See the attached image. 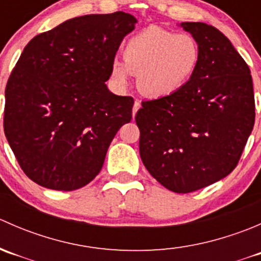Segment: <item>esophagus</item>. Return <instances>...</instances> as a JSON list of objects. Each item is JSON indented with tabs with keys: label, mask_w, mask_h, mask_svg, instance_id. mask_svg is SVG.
<instances>
[{
	"label": "esophagus",
	"mask_w": 261,
	"mask_h": 261,
	"mask_svg": "<svg viewBox=\"0 0 261 261\" xmlns=\"http://www.w3.org/2000/svg\"><path fill=\"white\" fill-rule=\"evenodd\" d=\"M140 102L138 101V99H135V103H134V109H133V117H135V115H136V112H138V110L140 109Z\"/></svg>",
	"instance_id": "obj_1"
}]
</instances>
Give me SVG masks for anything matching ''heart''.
<instances>
[{"mask_svg":"<svg viewBox=\"0 0 261 261\" xmlns=\"http://www.w3.org/2000/svg\"><path fill=\"white\" fill-rule=\"evenodd\" d=\"M199 63L198 44L189 34L149 28L123 48V62L115 59L111 77L120 87L138 75V87L147 97L170 96L192 78Z\"/></svg>","mask_w":261,"mask_h":261,"instance_id":"1","label":"heart"}]
</instances>
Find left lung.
<instances>
[{"instance_id": "1", "label": "left lung", "mask_w": 261, "mask_h": 261, "mask_svg": "<svg viewBox=\"0 0 261 261\" xmlns=\"http://www.w3.org/2000/svg\"><path fill=\"white\" fill-rule=\"evenodd\" d=\"M179 26L198 44V67L178 92L141 102L135 121L150 174L169 191L189 193L235 169L254 127L255 99L249 67L220 30Z\"/></svg>"}]
</instances>
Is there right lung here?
Returning a JSON list of instances; mask_svg holds the SVG:
<instances>
[{
  "label": "right lung",
  "mask_w": 261,
  "mask_h": 261,
  "mask_svg": "<svg viewBox=\"0 0 261 261\" xmlns=\"http://www.w3.org/2000/svg\"><path fill=\"white\" fill-rule=\"evenodd\" d=\"M136 18L117 11L67 20L29 41L5 91L4 130L21 169L39 186L74 191L102 169L134 98L105 82Z\"/></svg>",
  "instance_id": "right-lung-1"
}]
</instances>
